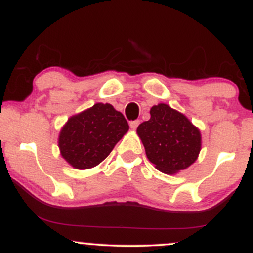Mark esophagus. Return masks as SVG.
Masks as SVG:
<instances>
[{
  "instance_id": "esophagus-1",
  "label": "esophagus",
  "mask_w": 253,
  "mask_h": 253,
  "mask_svg": "<svg viewBox=\"0 0 253 253\" xmlns=\"http://www.w3.org/2000/svg\"><path fill=\"white\" fill-rule=\"evenodd\" d=\"M139 124H140V120H134V121H130V123H129V126H130V128H132V129H135L136 127L139 126Z\"/></svg>"
}]
</instances>
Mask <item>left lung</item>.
Instances as JSON below:
<instances>
[{
	"label": "left lung",
	"instance_id": "8db88e82",
	"mask_svg": "<svg viewBox=\"0 0 253 253\" xmlns=\"http://www.w3.org/2000/svg\"><path fill=\"white\" fill-rule=\"evenodd\" d=\"M150 114V120L136 128L149 161L169 175L189 168L201 150L200 129L165 103L153 106Z\"/></svg>",
	"mask_w": 253,
	"mask_h": 253
}]
</instances>
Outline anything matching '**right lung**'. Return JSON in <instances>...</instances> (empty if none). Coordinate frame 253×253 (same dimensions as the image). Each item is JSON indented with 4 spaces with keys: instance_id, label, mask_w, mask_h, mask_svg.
Segmentation results:
<instances>
[{
    "instance_id": "1",
    "label": "right lung",
    "mask_w": 253,
    "mask_h": 253,
    "mask_svg": "<svg viewBox=\"0 0 253 253\" xmlns=\"http://www.w3.org/2000/svg\"><path fill=\"white\" fill-rule=\"evenodd\" d=\"M129 126L109 103H96L74 115L59 133L62 157L75 169H90L106 159Z\"/></svg>"
}]
</instances>
